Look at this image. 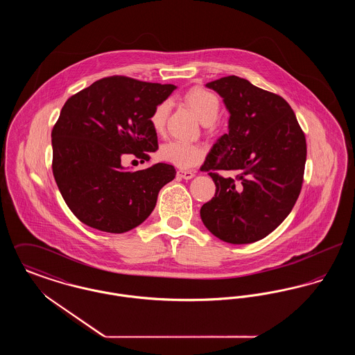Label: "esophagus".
I'll use <instances>...</instances> for the list:
<instances>
[{
    "instance_id": "obj_1",
    "label": "esophagus",
    "mask_w": 355,
    "mask_h": 355,
    "mask_svg": "<svg viewBox=\"0 0 355 355\" xmlns=\"http://www.w3.org/2000/svg\"><path fill=\"white\" fill-rule=\"evenodd\" d=\"M196 174L193 171H189V170H178L177 171V177L180 178H184V180H191Z\"/></svg>"
}]
</instances>
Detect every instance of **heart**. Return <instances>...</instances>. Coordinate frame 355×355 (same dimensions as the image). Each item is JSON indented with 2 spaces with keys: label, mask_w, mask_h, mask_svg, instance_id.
<instances>
[{
  "label": "heart",
  "mask_w": 355,
  "mask_h": 355,
  "mask_svg": "<svg viewBox=\"0 0 355 355\" xmlns=\"http://www.w3.org/2000/svg\"><path fill=\"white\" fill-rule=\"evenodd\" d=\"M184 101L203 125L213 123L220 116V105L218 97L202 87H194L189 90L184 96ZM168 113V101L161 102L154 107L150 116V123L157 133L164 130ZM203 155L205 150L202 146L182 141H170L168 144H164L159 149L161 159L181 169L196 166L202 161Z\"/></svg>",
  "instance_id": "heart-1"
}]
</instances>
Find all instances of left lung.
Here are the masks:
<instances>
[{"label": "left lung", "mask_w": 355, "mask_h": 355, "mask_svg": "<svg viewBox=\"0 0 355 355\" xmlns=\"http://www.w3.org/2000/svg\"><path fill=\"white\" fill-rule=\"evenodd\" d=\"M229 112V132L220 135L201 169L216 194L201 207L206 229L225 242L243 245L275 230L300 196L306 139L290 105L245 78L229 76L207 83ZM236 173V176L232 174Z\"/></svg>", "instance_id": "left-lung-1"}]
</instances>
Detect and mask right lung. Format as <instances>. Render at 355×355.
Segmentation results:
<instances>
[{"mask_svg":"<svg viewBox=\"0 0 355 355\" xmlns=\"http://www.w3.org/2000/svg\"><path fill=\"white\" fill-rule=\"evenodd\" d=\"M177 86L128 77L96 81L65 102L51 132L53 174L62 198L85 225L125 233L152 214L174 166L126 169L123 154L149 161L158 149L150 116Z\"/></svg>","mask_w":355,"mask_h":355,"instance_id":"obj_1","label":"right lung"}]
</instances>
